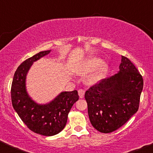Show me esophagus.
Returning <instances> with one entry per match:
<instances>
[{
    "mask_svg": "<svg viewBox=\"0 0 153 153\" xmlns=\"http://www.w3.org/2000/svg\"><path fill=\"white\" fill-rule=\"evenodd\" d=\"M78 94H79V98L80 99H83L84 97V91L83 89H79L78 91Z\"/></svg>",
    "mask_w": 153,
    "mask_h": 153,
    "instance_id": "34e87169",
    "label": "esophagus"
}]
</instances>
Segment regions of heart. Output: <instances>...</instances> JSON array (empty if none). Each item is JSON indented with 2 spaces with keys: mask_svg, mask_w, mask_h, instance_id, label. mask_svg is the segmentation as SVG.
Here are the masks:
<instances>
[{
  "mask_svg": "<svg viewBox=\"0 0 153 153\" xmlns=\"http://www.w3.org/2000/svg\"><path fill=\"white\" fill-rule=\"evenodd\" d=\"M108 63L106 61L101 62V59L99 58L91 57L83 62L79 69V72L82 74L88 73L97 67L96 70L87 78V82L89 84H94L101 79L103 75L108 69Z\"/></svg>",
  "mask_w": 153,
  "mask_h": 153,
  "instance_id": "heart-1",
  "label": "heart"
}]
</instances>
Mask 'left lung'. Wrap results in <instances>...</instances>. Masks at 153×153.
I'll return each mask as SVG.
<instances>
[{"label": "left lung", "mask_w": 153, "mask_h": 153, "mask_svg": "<svg viewBox=\"0 0 153 153\" xmlns=\"http://www.w3.org/2000/svg\"><path fill=\"white\" fill-rule=\"evenodd\" d=\"M143 77L132 62L121 56L119 71L86 91L88 114L94 128L103 133L116 131L138 110Z\"/></svg>", "instance_id": "obj_1"}]
</instances>
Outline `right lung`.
<instances>
[{
  "mask_svg": "<svg viewBox=\"0 0 153 153\" xmlns=\"http://www.w3.org/2000/svg\"><path fill=\"white\" fill-rule=\"evenodd\" d=\"M42 51L26 59L19 66L13 76L11 100L14 110L32 131L45 136L58 134L65 127L67 116L74 103L78 101L76 90L62 91L46 103H38L32 99L26 87V79L35 62L50 53Z\"/></svg>",
  "mask_w": 153,
  "mask_h": 153,
  "instance_id": "obj_1",
  "label": "right lung"
}]
</instances>
